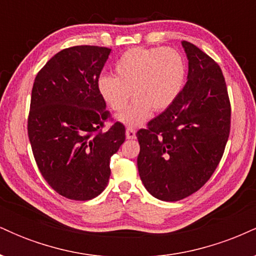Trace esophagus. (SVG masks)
I'll list each match as a JSON object with an SVG mask.
<instances>
[{
	"mask_svg": "<svg viewBox=\"0 0 256 256\" xmlns=\"http://www.w3.org/2000/svg\"><path fill=\"white\" fill-rule=\"evenodd\" d=\"M126 138H128V140H134V138H136V131L131 128H126Z\"/></svg>",
	"mask_w": 256,
	"mask_h": 256,
	"instance_id": "34e87169",
	"label": "esophagus"
}]
</instances>
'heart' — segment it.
<instances>
[{
  "instance_id": "heart-1",
  "label": "heart",
  "mask_w": 256,
  "mask_h": 256,
  "mask_svg": "<svg viewBox=\"0 0 256 256\" xmlns=\"http://www.w3.org/2000/svg\"><path fill=\"white\" fill-rule=\"evenodd\" d=\"M114 76L98 79V91L113 110H124L116 119L128 128L148 120L152 110H165L183 90L186 66L183 56L172 48H134L118 58Z\"/></svg>"
}]
</instances>
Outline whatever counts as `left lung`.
<instances>
[{
    "label": "left lung",
    "instance_id": "left-lung-1",
    "mask_svg": "<svg viewBox=\"0 0 256 256\" xmlns=\"http://www.w3.org/2000/svg\"><path fill=\"white\" fill-rule=\"evenodd\" d=\"M188 80L178 98L137 132L138 173L161 201L196 192L218 167L230 134L231 106L219 64L192 43L182 42Z\"/></svg>",
    "mask_w": 256,
    "mask_h": 256
}]
</instances>
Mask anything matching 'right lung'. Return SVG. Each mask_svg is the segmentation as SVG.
<instances>
[{"label":"right lung","instance_id":"obj_1","mask_svg":"<svg viewBox=\"0 0 256 256\" xmlns=\"http://www.w3.org/2000/svg\"><path fill=\"white\" fill-rule=\"evenodd\" d=\"M112 49L76 46L55 54L34 79L28 132L34 160L52 189L76 201L98 196L125 126L110 119L98 78Z\"/></svg>","mask_w":256,"mask_h":256}]
</instances>
